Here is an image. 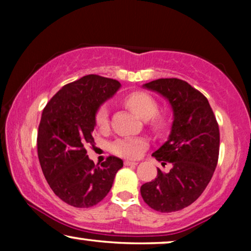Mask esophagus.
<instances>
[{
	"label": "esophagus",
	"mask_w": 251,
	"mask_h": 251,
	"mask_svg": "<svg viewBox=\"0 0 251 251\" xmlns=\"http://www.w3.org/2000/svg\"><path fill=\"white\" fill-rule=\"evenodd\" d=\"M125 166H137V162L136 161L126 160V161H125Z\"/></svg>",
	"instance_id": "esophagus-1"
}]
</instances>
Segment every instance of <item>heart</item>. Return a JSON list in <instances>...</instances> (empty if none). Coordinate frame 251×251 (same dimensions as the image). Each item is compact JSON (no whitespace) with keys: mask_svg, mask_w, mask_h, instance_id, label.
Here are the masks:
<instances>
[{"mask_svg":"<svg viewBox=\"0 0 251 251\" xmlns=\"http://www.w3.org/2000/svg\"><path fill=\"white\" fill-rule=\"evenodd\" d=\"M126 104L139 119L144 120L150 126L153 132L161 133L168 126L167 115L159 112V102L153 96L147 92L136 91L126 98ZM109 112L106 105H101L96 113V125L98 128H108ZM146 147V142L143 138H120L112 145V150L120 156L136 159Z\"/></svg>","mask_w":251,"mask_h":251,"instance_id":"b5f03b06","label":"heart"}]
</instances>
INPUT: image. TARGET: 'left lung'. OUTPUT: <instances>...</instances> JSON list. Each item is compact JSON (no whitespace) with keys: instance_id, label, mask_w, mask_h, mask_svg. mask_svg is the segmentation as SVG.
<instances>
[{"instance_id":"obj_1","label":"left lung","mask_w":251,"mask_h":251,"mask_svg":"<svg viewBox=\"0 0 251 251\" xmlns=\"http://www.w3.org/2000/svg\"><path fill=\"white\" fill-rule=\"evenodd\" d=\"M169 101L174 121L168 140L152 154L169 173L157 169L155 179L140 187L154 210L173 212L188 207L205 190L217 166L219 128L208 99L179 78H159L143 84Z\"/></svg>"}]
</instances>
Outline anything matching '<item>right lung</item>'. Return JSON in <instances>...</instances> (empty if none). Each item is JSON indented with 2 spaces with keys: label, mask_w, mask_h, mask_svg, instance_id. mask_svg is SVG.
<instances>
[{
  "label": "right lung",
  "mask_w": 251,
  "mask_h": 251,
  "mask_svg": "<svg viewBox=\"0 0 251 251\" xmlns=\"http://www.w3.org/2000/svg\"><path fill=\"white\" fill-rule=\"evenodd\" d=\"M121 88L119 81L90 74L64 85L42 112L37 154L46 179L60 200L89 208L108 194L123 161L108 156L95 166L85 145L94 144L97 109Z\"/></svg>",
  "instance_id": "add662e5"
}]
</instances>
